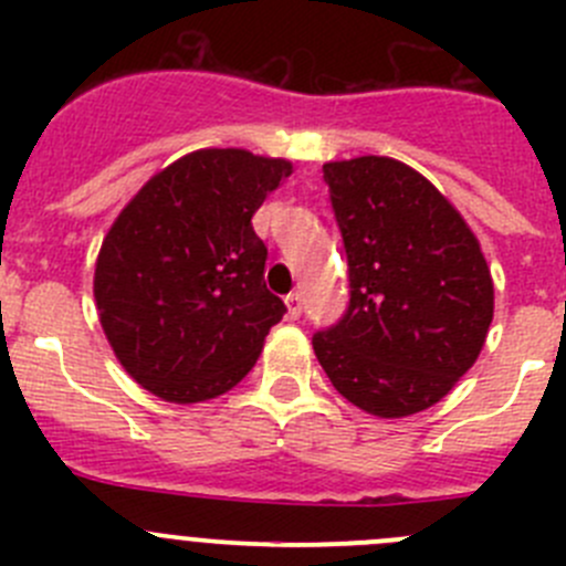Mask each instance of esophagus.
<instances>
[{"label":"esophagus","mask_w":566,"mask_h":566,"mask_svg":"<svg viewBox=\"0 0 566 566\" xmlns=\"http://www.w3.org/2000/svg\"><path fill=\"white\" fill-rule=\"evenodd\" d=\"M284 304H287V315L293 319H298L304 315V295L301 293H290L287 298H284Z\"/></svg>","instance_id":"1"}]
</instances>
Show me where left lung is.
Listing matches in <instances>:
<instances>
[{
    "instance_id": "obj_1",
    "label": "left lung",
    "mask_w": 566,
    "mask_h": 566,
    "mask_svg": "<svg viewBox=\"0 0 566 566\" xmlns=\"http://www.w3.org/2000/svg\"><path fill=\"white\" fill-rule=\"evenodd\" d=\"M347 254L350 304L312 336L334 389L367 413L402 419L447 397L493 323V279L454 205L408 164H323Z\"/></svg>"
}]
</instances>
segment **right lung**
I'll return each mask as SVG.
<instances>
[{
  "instance_id": "1",
  "label": "right lung",
  "mask_w": 566,
  "mask_h": 566,
  "mask_svg": "<svg viewBox=\"0 0 566 566\" xmlns=\"http://www.w3.org/2000/svg\"><path fill=\"white\" fill-rule=\"evenodd\" d=\"M293 175L238 147L182 156L139 188L95 262V304L125 373L167 402L213 399L254 367L287 306L265 287L251 216Z\"/></svg>"
}]
</instances>
